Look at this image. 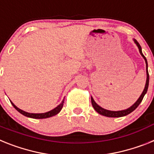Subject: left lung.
Listing matches in <instances>:
<instances>
[{"label": "left lung", "mask_w": 154, "mask_h": 154, "mask_svg": "<svg viewBox=\"0 0 154 154\" xmlns=\"http://www.w3.org/2000/svg\"><path fill=\"white\" fill-rule=\"evenodd\" d=\"M134 41H135V43L136 44V45L139 48V52H140L141 55L143 56V59H145L146 64V85H145V88L143 90V93H142V95H140L138 100L135 102L131 107H129L128 109H124V110H119V111H111V110H108V109H105L102 108L101 106H99L95 101H94V99H93L92 97H91V104H92L93 108L95 109V110L96 111L97 113H99V114L103 115V116H106V117H124V116H126V115L129 114V113H131L132 111L135 110L136 109L137 107L139 106V105L141 103V102L143 101V99L144 95H146V93L147 92V89H148V86H149V73H148V64H147V60L146 59V57L143 55V52H142V48H141L140 45L139 44V42L136 41V40L134 39Z\"/></svg>", "instance_id": "1"}]
</instances>
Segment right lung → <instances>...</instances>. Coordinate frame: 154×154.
<instances>
[{"label": "right lung", "mask_w": 154, "mask_h": 154, "mask_svg": "<svg viewBox=\"0 0 154 154\" xmlns=\"http://www.w3.org/2000/svg\"><path fill=\"white\" fill-rule=\"evenodd\" d=\"M11 103L12 104L14 107H15V109H16L17 111H19V113H22L23 115L26 116V117H30V118H35V119H44V118H48V117H51L52 116H55V115L58 114V113L61 111L62 108L63 106V103H64V99H63L62 103L58 106L57 107H55V109H51V110L48 111V112H46V113H27V112H25V111L22 110L19 108H18L17 106L15 105H14V103H12L11 102Z\"/></svg>", "instance_id": "obj_1"}]
</instances>
